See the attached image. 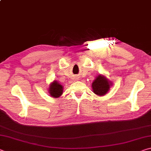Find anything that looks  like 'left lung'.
<instances>
[{
	"mask_svg": "<svg viewBox=\"0 0 151 151\" xmlns=\"http://www.w3.org/2000/svg\"><path fill=\"white\" fill-rule=\"evenodd\" d=\"M112 85V81H110L105 76L100 74L92 83V88L94 94L102 96L107 94Z\"/></svg>",
	"mask_w": 151,
	"mask_h": 151,
	"instance_id": "obj_1",
	"label": "left lung"
}]
</instances>
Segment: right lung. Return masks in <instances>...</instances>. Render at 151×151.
Segmentation results:
<instances>
[{
	"instance_id": "obj_1",
	"label": "right lung",
	"mask_w": 151,
	"mask_h": 151,
	"mask_svg": "<svg viewBox=\"0 0 151 151\" xmlns=\"http://www.w3.org/2000/svg\"><path fill=\"white\" fill-rule=\"evenodd\" d=\"M63 87L64 86L60 83L55 80L49 85V87L48 88V93L52 98H58L63 94Z\"/></svg>"
}]
</instances>
